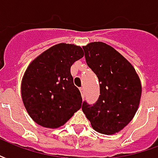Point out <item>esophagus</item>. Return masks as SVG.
Segmentation results:
<instances>
[{"mask_svg":"<svg viewBox=\"0 0 158 158\" xmlns=\"http://www.w3.org/2000/svg\"><path fill=\"white\" fill-rule=\"evenodd\" d=\"M80 91H81V94H82V98H84V95H85V90H84V88L83 87H81L80 88Z\"/></svg>","mask_w":158,"mask_h":158,"instance_id":"esophagus-1","label":"esophagus"}]
</instances>
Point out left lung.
I'll return each instance as SVG.
<instances>
[{
	"label": "left lung",
	"instance_id": "left-lung-1",
	"mask_svg": "<svg viewBox=\"0 0 158 158\" xmlns=\"http://www.w3.org/2000/svg\"><path fill=\"white\" fill-rule=\"evenodd\" d=\"M86 62L98 78L100 95L82 110L95 130L105 135L120 131L136 112L142 86L134 67L112 46L93 42L82 46Z\"/></svg>",
	"mask_w": 158,
	"mask_h": 158
}]
</instances>
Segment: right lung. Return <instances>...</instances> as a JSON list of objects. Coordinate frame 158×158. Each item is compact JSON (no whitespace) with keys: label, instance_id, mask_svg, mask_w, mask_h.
I'll list each match as a JSON object with an SVG mask.
<instances>
[{"label":"right lung","instance_id":"1","mask_svg":"<svg viewBox=\"0 0 158 158\" xmlns=\"http://www.w3.org/2000/svg\"><path fill=\"white\" fill-rule=\"evenodd\" d=\"M82 57V47L61 43L29 65L22 81V98L35 122L56 128L81 108L82 96L74 84L70 68Z\"/></svg>","mask_w":158,"mask_h":158}]
</instances>
